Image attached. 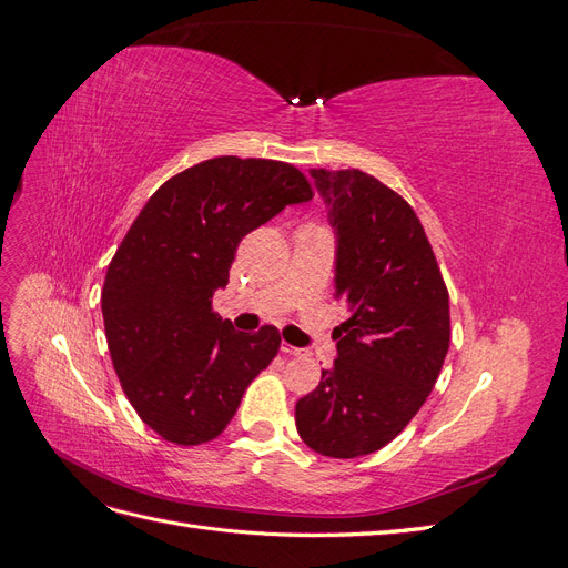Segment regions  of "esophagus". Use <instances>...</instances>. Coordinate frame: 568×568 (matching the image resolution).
I'll use <instances>...</instances> for the list:
<instances>
[{"label":"esophagus","mask_w":568,"mask_h":568,"mask_svg":"<svg viewBox=\"0 0 568 568\" xmlns=\"http://www.w3.org/2000/svg\"><path fill=\"white\" fill-rule=\"evenodd\" d=\"M282 353H284V355H291V357H303V355H307V351L291 346V343H286V341L282 343Z\"/></svg>","instance_id":"esophagus-1"}]
</instances>
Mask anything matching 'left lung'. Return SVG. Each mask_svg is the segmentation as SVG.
Listing matches in <instances>:
<instances>
[{"label":"left lung","mask_w":568,"mask_h":568,"mask_svg":"<svg viewBox=\"0 0 568 568\" xmlns=\"http://www.w3.org/2000/svg\"><path fill=\"white\" fill-rule=\"evenodd\" d=\"M336 234L334 296L351 317L336 359L296 403L307 448L353 459L382 450L417 415L450 348V298L409 203L363 170L313 168Z\"/></svg>","instance_id":"8db88e82"}]
</instances>
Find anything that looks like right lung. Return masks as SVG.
<instances>
[{
	"label": "right lung",
	"mask_w": 568,
	"mask_h": 568,
	"mask_svg": "<svg viewBox=\"0 0 568 568\" xmlns=\"http://www.w3.org/2000/svg\"><path fill=\"white\" fill-rule=\"evenodd\" d=\"M313 199L282 161L220 156L163 182L118 246L101 291L113 369L146 426L178 445L217 438L280 351L277 326L234 332L213 313L236 246Z\"/></svg>",
	"instance_id": "right-lung-1"
}]
</instances>
